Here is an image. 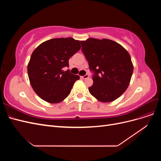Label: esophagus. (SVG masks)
Returning <instances> with one entry per match:
<instances>
[{"mask_svg":"<svg viewBox=\"0 0 161 161\" xmlns=\"http://www.w3.org/2000/svg\"><path fill=\"white\" fill-rule=\"evenodd\" d=\"M82 79H88V78H89V75H84V76H82Z\"/></svg>","mask_w":161,"mask_h":161,"instance_id":"obj_1","label":"esophagus"}]
</instances>
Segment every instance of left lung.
<instances>
[{
  "mask_svg": "<svg viewBox=\"0 0 161 161\" xmlns=\"http://www.w3.org/2000/svg\"><path fill=\"white\" fill-rule=\"evenodd\" d=\"M82 52L93 72L90 93L103 103L114 101L129 86L134 66L128 51L108 39L80 41Z\"/></svg>",
  "mask_w": 161,
  "mask_h": 161,
  "instance_id": "left-lung-1",
  "label": "left lung"
}]
</instances>
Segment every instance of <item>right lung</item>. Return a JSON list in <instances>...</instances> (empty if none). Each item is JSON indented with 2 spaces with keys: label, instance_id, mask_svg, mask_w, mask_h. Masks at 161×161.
Masks as SVG:
<instances>
[{
  "label": "right lung",
  "instance_id": "right-lung-1",
  "mask_svg": "<svg viewBox=\"0 0 161 161\" xmlns=\"http://www.w3.org/2000/svg\"><path fill=\"white\" fill-rule=\"evenodd\" d=\"M80 49V41L72 37L54 38L43 42L32 53L27 66L30 84L36 93L50 103H58L69 95L80 79L70 70V58Z\"/></svg>",
  "mask_w": 161,
  "mask_h": 161
}]
</instances>
